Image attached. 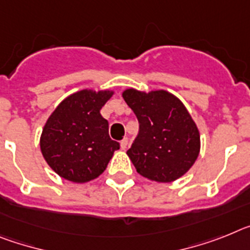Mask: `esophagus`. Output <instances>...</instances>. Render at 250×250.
I'll use <instances>...</instances> for the list:
<instances>
[{
	"label": "esophagus",
	"mask_w": 250,
	"mask_h": 250,
	"mask_svg": "<svg viewBox=\"0 0 250 250\" xmlns=\"http://www.w3.org/2000/svg\"><path fill=\"white\" fill-rule=\"evenodd\" d=\"M128 146V138H123L122 141H121V148L122 149H125Z\"/></svg>",
	"instance_id": "esophagus-1"
}]
</instances>
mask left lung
<instances>
[{
    "label": "left lung",
    "mask_w": 250,
    "mask_h": 250,
    "mask_svg": "<svg viewBox=\"0 0 250 250\" xmlns=\"http://www.w3.org/2000/svg\"><path fill=\"white\" fill-rule=\"evenodd\" d=\"M122 95L140 122L137 138L127 151L137 172L158 184L184 176L201 146L196 123L184 103L164 89L146 93L128 88Z\"/></svg>",
    "instance_id": "1"
}]
</instances>
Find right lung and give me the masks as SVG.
I'll use <instances>...</instances> for the list:
<instances>
[{"label":"right lung","instance_id":"add662e5","mask_svg":"<svg viewBox=\"0 0 250 250\" xmlns=\"http://www.w3.org/2000/svg\"><path fill=\"white\" fill-rule=\"evenodd\" d=\"M114 90L83 89L60 102L45 123L40 149L60 177L84 184L107 168L119 143L108 134V121L101 114Z\"/></svg>","mask_w":250,"mask_h":250}]
</instances>
